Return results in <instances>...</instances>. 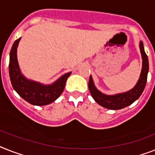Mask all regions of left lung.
Wrapping results in <instances>:
<instances>
[{
	"label": "left lung",
	"mask_w": 155,
	"mask_h": 155,
	"mask_svg": "<svg viewBox=\"0 0 155 155\" xmlns=\"http://www.w3.org/2000/svg\"><path fill=\"white\" fill-rule=\"evenodd\" d=\"M139 46H140L141 54L143 58V68H142L139 81L134 86V88H132L130 91L127 92L117 94L114 95H104L95 88L92 78L90 76L88 83L89 91L93 99H95V102L98 103L99 105L108 109H111V110H119V109H122V108L129 106L140 97L147 84V74L149 71V62H148V57L144 51L143 43L142 41L140 42Z\"/></svg>",
	"instance_id": "left-lung-1"
}]
</instances>
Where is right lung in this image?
<instances>
[{
	"mask_svg": "<svg viewBox=\"0 0 155 155\" xmlns=\"http://www.w3.org/2000/svg\"><path fill=\"white\" fill-rule=\"evenodd\" d=\"M21 38L15 41L10 51L8 68L12 87L21 97L32 105L43 106L51 104L62 94L67 79L71 72L61 76L51 85H43L37 82L27 80L21 73L16 57V48Z\"/></svg>",
	"mask_w": 155,
	"mask_h": 155,
	"instance_id": "add662e5",
	"label": "right lung"
}]
</instances>
